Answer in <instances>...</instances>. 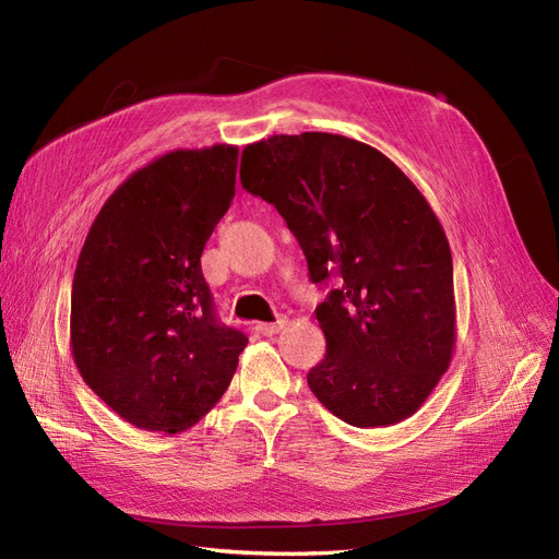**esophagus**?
I'll use <instances>...</instances> for the list:
<instances>
[{
	"instance_id": "obj_1",
	"label": "esophagus",
	"mask_w": 559,
	"mask_h": 559,
	"mask_svg": "<svg viewBox=\"0 0 559 559\" xmlns=\"http://www.w3.org/2000/svg\"><path fill=\"white\" fill-rule=\"evenodd\" d=\"M286 329V319H277L275 324H259L257 326V331L261 333V335H275V333H280V331H284Z\"/></svg>"
}]
</instances>
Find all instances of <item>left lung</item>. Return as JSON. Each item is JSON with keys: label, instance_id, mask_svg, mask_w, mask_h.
<instances>
[{"label": "left lung", "instance_id": "1", "mask_svg": "<svg viewBox=\"0 0 559 559\" xmlns=\"http://www.w3.org/2000/svg\"><path fill=\"white\" fill-rule=\"evenodd\" d=\"M242 186L275 205L310 280L337 289L314 310L326 357L308 384L352 427L415 415L452 361V253L436 212L396 163L331 132L247 144Z\"/></svg>", "mask_w": 559, "mask_h": 559}]
</instances>
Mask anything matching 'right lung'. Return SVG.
Masks as SVG:
<instances>
[{
	"instance_id": "add662e5",
	"label": "right lung",
	"mask_w": 559,
	"mask_h": 559,
	"mask_svg": "<svg viewBox=\"0 0 559 559\" xmlns=\"http://www.w3.org/2000/svg\"><path fill=\"white\" fill-rule=\"evenodd\" d=\"M238 146L175 148L132 173L95 216L72 284L70 347L109 408L179 433L228 389L247 335L216 321L200 257L235 195Z\"/></svg>"
}]
</instances>
